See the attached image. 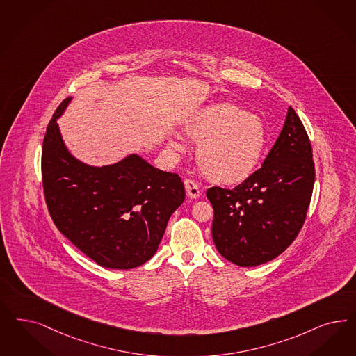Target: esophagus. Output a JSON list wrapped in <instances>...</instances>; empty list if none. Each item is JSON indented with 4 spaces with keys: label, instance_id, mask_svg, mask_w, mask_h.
Wrapping results in <instances>:
<instances>
[{
    "label": "esophagus",
    "instance_id": "1",
    "mask_svg": "<svg viewBox=\"0 0 356 356\" xmlns=\"http://www.w3.org/2000/svg\"><path fill=\"white\" fill-rule=\"evenodd\" d=\"M184 188H186V194L191 199H196L200 196L199 186L193 179H184Z\"/></svg>",
    "mask_w": 356,
    "mask_h": 356
}]
</instances>
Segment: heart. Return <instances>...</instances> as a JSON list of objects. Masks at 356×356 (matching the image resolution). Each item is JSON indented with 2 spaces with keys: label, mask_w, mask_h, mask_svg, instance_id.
I'll list each match as a JSON object with an SVG mask.
<instances>
[{
  "label": "heart",
  "mask_w": 356,
  "mask_h": 356,
  "mask_svg": "<svg viewBox=\"0 0 356 356\" xmlns=\"http://www.w3.org/2000/svg\"><path fill=\"white\" fill-rule=\"evenodd\" d=\"M184 132L197 144L196 161L212 182L243 184L259 168L267 145V129L261 116L229 102L209 104L190 116ZM172 150L184 149L179 138L169 140Z\"/></svg>",
  "instance_id": "heart-1"
}]
</instances>
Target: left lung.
<instances>
[{
    "label": "left lung",
    "mask_w": 356,
    "mask_h": 356,
    "mask_svg": "<svg viewBox=\"0 0 356 356\" xmlns=\"http://www.w3.org/2000/svg\"><path fill=\"white\" fill-rule=\"evenodd\" d=\"M308 134L292 107L273 149L252 177L233 190L211 187L212 238L232 264L252 267L273 261L295 241L314 186Z\"/></svg>",
    "instance_id": "obj_1"
}]
</instances>
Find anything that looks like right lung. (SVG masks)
<instances>
[{"label": "right lung", "instance_id": "right-lung-1", "mask_svg": "<svg viewBox=\"0 0 356 356\" xmlns=\"http://www.w3.org/2000/svg\"><path fill=\"white\" fill-rule=\"evenodd\" d=\"M70 101L60 104L43 140L48 212L56 228L95 264L116 270L141 266L156 254L169 218L184 203V182L138 154L102 168L74 159L56 123Z\"/></svg>", "mask_w": 356, "mask_h": 356}]
</instances>
